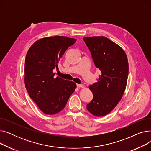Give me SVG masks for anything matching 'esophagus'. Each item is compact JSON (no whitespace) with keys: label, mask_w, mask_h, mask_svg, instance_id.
I'll list each match as a JSON object with an SVG mask.
<instances>
[{"label":"esophagus","mask_w":151,"mask_h":151,"mask_svg":"<svg viewBox=\"0 0 151 151\" xmlns=\"http://www.w3.org/2000/svg\"><path fill=\"white\" fill-rule=\"evenodd\" d=\"M76 86L78 87V88H84V86L83 84H76Z\"/></svg>","instance_id":"34e87169"}]
</instances>
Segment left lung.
I'll return each instance as SVG.
<instances>
[{"mask_svg": "<svg viewBox=\"0 0 151 151\" xmlns=\"http://www.w3.org/2000/svg\"><path fill=\"white\" fill-rule=\"evenodd\" d=\"M97 68L101 71L97 82L89 86L93 99L87 104L92 115L104 116L115 108L125 90L129 75L127 55L121 47L105 37H84Z\"/></svg>", "mask_w": 151, "mask_h": 151, "instance_id": "1", "label": "left lung"}]
</instances>
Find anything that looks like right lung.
Listing matches in <instances>:
<instances>
[{
    "mask_svg": "<svg viewBox=\"0 0 151 151\" xmlns=\"http://www.w3.org/2000/svg\"><path fill=\"white\" fill-rule=\"evenodd\" d=\"M76 40L54 36L36 41L28 50L24 66V82L30 97L46 114H55L65 108L76 85L52 72L68 47Z\"/></svg>",
    "mask_w": 151,
    "mask_h": 151,
    "instance_id": "obj_1",
    "label": "right lung"
}]
</instances>
